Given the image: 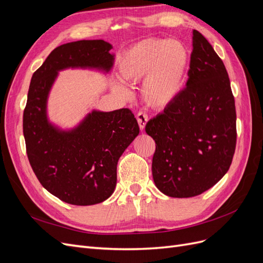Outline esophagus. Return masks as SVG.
I'll return each instance as SVG.
<instances>
[{
  "instance_id": "1",
  "label": "esophagus",
  "mask_w": 263,
  "mask_h": 263,
  "mask_svg": "<svg viewBox=\"0 0 263 263\" xmlns=\"http://www.w3.org/2000/svg\"><path fill=\"white\" fill-rule=\"evenodd\" d=\"M136 118H137V122H138L140 130H144L145 127H146V124H147V122H148V116H147L146 113H144V112H139V113L137 114Z\"/></svg>"
}]
</instances>
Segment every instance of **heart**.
Returning a JSON list of instances; mask_svg holds the SVG:
<instances>
[{
	"mask_svg": "<svg viewBox=\"0 0 263 263\" xmlns=\"http://www.w3.org/2000/svg\"><path fill=\"white\" fill-rule=\"evenodd\" d=\"M191 65V53L180 41L149 38L132 46L119 61V74L128 82L141 83V98L149 107L161 109L178 99L183 91ZM115 90L128 97L129 90L117 82Z\"/></svg>",
	"mask_w": 263,
	"mask_h": 263,
	"instance_id": "b5f03b06",
	"label": "heart"
}]
</instances>
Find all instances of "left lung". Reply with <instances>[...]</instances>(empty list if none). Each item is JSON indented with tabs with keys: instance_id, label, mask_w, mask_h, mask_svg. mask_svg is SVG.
I'll return each mask as SVG.
<instances>
[{
	"instance_id": "1",
	"label": "left lung",
	"mask_w": 263,
	"mask_h": 263,
	"mask_svg": "<svg viewBox=\"0 0 263 263\" xmlns=\"http://www.w3.org/2000/svg\"><path fill=\"white\" fill-rule=\"evenodd\" d=\"M186 87L146 133L156 141L153 177L170 197L200 195L225 176L236 148V108L226 68L193 30Z\"/></svg>"
}]
</instances>
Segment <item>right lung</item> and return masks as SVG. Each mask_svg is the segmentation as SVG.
<instances>
[{
    "instance_id": "obj_1",
    "label": "right lung",
    "mask_w": 263,
    "mask_h": 263,
    "mask_svg": "<svg viewBox=\"0 0 263 263\" xmlns=\"http://www.w3.org/2000/svg\"><path fill=\"white\" fill-rule=\"evenodd\" d=\"M107 42L79 41L53 49L31 77L23 116L29 163L49 193L72 205H94L113 194L117 162L138 136L137 119L128 108L92 109L71 128L48 116V99L60 71L91 70L107 74L114 66Z\"/></svg>"
}]
</instances>
